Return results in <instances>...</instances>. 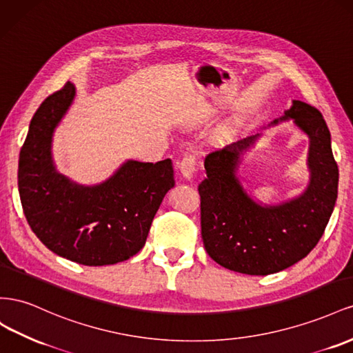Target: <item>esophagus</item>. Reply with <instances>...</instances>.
<instances>
[{
    "label": "esophagus",
    "mask_w": 353,
    "mask_h": 353,
    "mask_svg": "<svg viewBox=\"0 0 353 353\" xmlns=\"http://www.w3.org/2000/svg\"><path fill=\"white\" fill-rule=\"evenodd\" d=\"M195 168H196V161L194 157H185L182 161L179 163V171H180V176L186 180H190L194 177L195 173Z\"/></svg>",
    "instance_id": "34e87169"
}]
</instances>
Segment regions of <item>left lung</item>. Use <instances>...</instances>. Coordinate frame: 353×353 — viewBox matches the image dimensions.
Masks as SVG:
<instances>
[{
	"mask_svg": "<svg viewBox=\"0 0 353 353\" xmlns=\"http://www.w3.org/2000/svg\"><path fill=\"white\" fill-rule=\"evenodd\" d=\"M293 124L309 139V183L300 195L279 204H261L241 183L243 157L261 133L210 154L207 179L198 186L201 235L208 256L229 270L245 275L276 274L305 259L318 244L333 213L339 168L331 150V134L322 114L300 100L281 121Z\"/></svg>",
	"mask_w": 353,
	"mask_h": 353,
	"instance_id": "left-lung-1",
	"label": "left lung"
}]
</instances>
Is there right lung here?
Returning a JSON list of instances; mask_svg holds the SVG:
<instances>
[{"label": "right lung", "instance_id": "obj_1", "mask_svg": "<svg viewBox=\"0 0 353 353\" xmlns=\"http://www.w3.org/2000/svg\"><path fill=\"white\" fill-rule=\"evenodd\" d=\"M75 93L68 81L37 109L19 155V195L32 232L54 254L85 266L115 265L143 248L161 203L174 188L173 164L127 159L92 186L60 174L53 134Z\"/></svg>", "mask_w": 353, "mask_h": 353}]
</instances>
